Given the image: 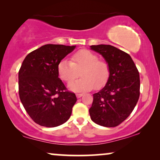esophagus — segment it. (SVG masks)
Segmentation results:
<instances>
[{
  "label": "esophagus",
  "instance_id": "34e87169",
  "mask_svg": "<svg viewBox=\"0 0 160 160\" xmlns=\"http://www.w3.org/2000/svg\"><path fill=\"white\" fill-rule=\"evenodd\" d=\"M82 96H83V94H81V93L76 94V98H80L81 97H82Z\"/></svg>",
  "mask_w": 160,
  "mask_h": 160
}]
</instances>
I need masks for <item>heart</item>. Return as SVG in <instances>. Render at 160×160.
Wrapping results in <instances>:
<instances>
[{"label": "heart", "mask_w": 160, "mask_h": 160, "mask_svg": "<svg viewBox=\"0 0 160 160\" xmlns=\"http://www.w3.org/2000/svg\"><path fill=\"white\" fill-rule=\"evenodd\" d=\"M89 50H80L73 54L71 61L67 59L60 60L58 71L65 82H71L79 75L81 77L70 82L68 87L73 92L89 91L94 87L98 89L106 84L110 77V68L105 61Z\"/></svg>", "instance_id": "b5f03b06"}]
</instances>
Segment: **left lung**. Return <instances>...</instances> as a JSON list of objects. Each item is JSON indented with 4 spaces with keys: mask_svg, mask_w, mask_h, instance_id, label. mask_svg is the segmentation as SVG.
Wrapping results in <instances>:
<instances>
[{
    "mask_svg": "<svg viewBox=\"0 0 160 160\" xmlns=\"http://www.w3.org/2000/svg\"><path fill=\"white\" fill-rule=\"evenodd\" d=\"M90 49L105 59L110 77L105 87L93 94L89 112L95 123L106 128L121 124L136 106L140 95V76L128 53L111 45H92Z\"/></svg>",
    "mask_w": 160,
    "mask_h": 160,
    "instance_id": "1",
    "label": "left lung"
}]
</instances>
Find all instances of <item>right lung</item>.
Instances as JSON below:
<instances>
[{
    "instance_id": "1",
    "label": "right lung",
    "mask_w": 160,
    "mask_h": 160,
    "mask_svg": "<svg viewBox=\"0 0 160 160\" xmlns=\"http://www.w3.org/2000/svg\"><path fill=\"white\" fill-rule=\"evenodd\" d=\"M76 46L46 44L28 54L19 71V95L24 108L39 125L54 128L67 122L76 103L58 77V65Z\"/></svg>"
}]
</instances>
